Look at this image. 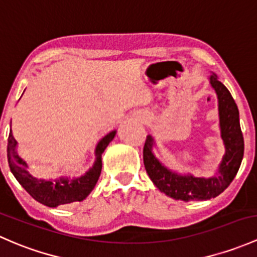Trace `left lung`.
Here are the masks:
<instances>
[{
    "label": "left lung",
    "mask_w": 257,
    "mask_h": 257,
    "mask_svg": "<svg viewBox=\"0 0 257 257\" xmlns=\"http://www.w3.org/2000/svg\"><path fill=\"white\" fill-rule=\"evenodd\" d=\"M209 83L216 90L218 98L220 136L225 147L217 175L195 178L191 174L184 175L169 170L154 156L153 146L156 142L151 135L147 136L143 147V163L153 184L169 197L185 202L209 200L222 194L235 178L244 156V137L240 128L238 106L216 74L209 76Z\"/></svg>",
    "instance_id": "obj_1"
}]
</instances>
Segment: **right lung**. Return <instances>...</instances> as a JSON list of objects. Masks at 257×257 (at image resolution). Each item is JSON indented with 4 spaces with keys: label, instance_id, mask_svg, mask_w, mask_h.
Instances as JSON below:
<instances>
[{
    "label": "right lung",
    "instance_id": "1",
    "mask_svg": "<svg viewBox=\"0 0 257 257\" xmlns=\"http://www.w3.org/2000/svg\"><path fill=\"white\" fill-rule=\"evenodd\" d=\"M116 131H111L98 142L95 148V162L93 167L84 175L79 178L41 179L29 173L28 164L18 156L17 141L13 137L12 131L8 136L7 158L10 169L15 178L28 194L38 202L48 207H57L67 203L83 201L94 189L96 181L101 173V154L110 142L114 140Z\"/></svg>",
    "mask_w": 257,
    "mask_h": 257
}]
</instances>
